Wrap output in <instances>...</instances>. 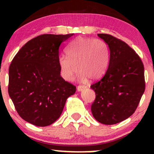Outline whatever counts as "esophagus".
I'll list each match as a JSON object with an SVG mask.
<instances>
[{
    "instance_id": "obj_1",
    "label": "esophagus",
    "mask_w": 154,
    "mask_h": 154,
    "mask_svg": "<svg viewBox=\"0 0 154 154\" xmlns=\"http://www.w3.org/2000/svg\"><path fill=\"white\" fill-rule=\"evenodd\" d=\"M85 88H86V86H85V85H79L77 87V90H78V91H81V90H83V89H85Z\"/></svg>"
}]
</instances>
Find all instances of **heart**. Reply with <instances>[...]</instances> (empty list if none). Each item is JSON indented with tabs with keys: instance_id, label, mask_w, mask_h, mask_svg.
Returning a JSON list of instances; mask_svg holds the SVG:
<instances>
[{
	"instance_id": "heart-1",
	"label": "heart",
	"mask_w": 154,
	"mask_h": 154,
	"mask_svg": "<svg viewBox=\"0 0 154 154\" xmlns=\"http://www.w3.org/2000/svg\"><path fill=\"white\" fill-rule=\"evenodd\" d=\"M67 54H61L58 64L61 75L66 81L73 79L79 73V79L86 81L102 78L108 69L110 61V50L108 44L101 39L80 36L69 44Z\"/></svg>"
}]
</instances>
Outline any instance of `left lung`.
I'll use <instances>...</instances> for the list:
<instances>
[{
	"label": "left lung",
	"instance_id": "8db88e82",
	"mask_svg": "<svg viewBox=\"0 0 154 154\" xmlns=\"http://www.w3.org/2000/svg\"><path fill=\"white\" fill-rule=\"evenodd\" d=\"M98 36L108 44L110 61L103 77L90 86L96 95L91 111L98 122L113 125L127 119L137 108L145 90L144 64L121 39L106 33Z\"/></svg>",
	"mask_w": 154,
	"mask_h": 154
}]
</instances>
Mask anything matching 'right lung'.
I'll use <instances>...</instances> for the list:
<instances>
[{"mask_svg":"<svg viewBox=\"0 0 154 154\" xmlns=\"http://www.w3.org/2000/svg\"><path fill=\"white\" fill-rule=\"evenodd\" d=\"M72 34H43L27 42L9 67L8 93L20 116L45 127L60 118L75 85L60 75V46Z\"/></svg>","mask_w":154,"mask_h":154,"instance_id":"right-lung-1","label":"right lung"}]
</instances>
